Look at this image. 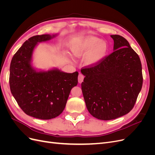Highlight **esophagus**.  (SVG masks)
I'll list each match as a JSON object with an SVG mask.
<instances>
[{"label": "esophagus", "instance_id": "1", "mask_svg": "<svg viewBox=\"0 0 155 155\" xmlns=\"http://www.w3.org/2000/svg\"><path fill=\"white\" fill-rule=\"evenodd\" d=\"M83 79H84V76L81 74H79V76H78V83H81L83 81Z\"/></svg>", "mask_w": 155, "mask_h": 155}]
</instances>
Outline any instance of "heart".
Listing matches in <instances>:
<instances>
[{"label": "heart", "mask_w": 155, "mask_h": 155, "mask_svg": "<svg viewBox=\"0 0 155 155\" xmlns=\"http://www.w3.org/2000/svg\"><path fill=\"white\" fill-rule=\"evenodd\" d=\"M108 45L97 37L88 35L74 39L70 45V50L76 58H85L87 66H93L105 57Z\"/></svg>", "instance_id": "1"}]
</instances>
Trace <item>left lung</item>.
I'll use <instances>...</instances> for the list:
<instances>
[{
    "label": "left lung",
    "instance_id": "8db88e82",
    "mask_svg": "<svg viewBox=\"0 0 155 155\" xmlns=\"http://www.w3.org/2000/svg\"><path fill=\"white\" fill-rule=\"evenodd\" d=\"M113 52L94 67L83 68L81 90L90 114L102 120H114L133 109L141 91L143 76L138 55L129 42L111 35Z\"/></svg>",
    "mask_w": 155,
    "mask_h": 155
}]
</instances>
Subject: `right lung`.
<instances>
[{
  "instance_id": "right-lung-1",
  "label": "right lung",
  "mask_w": 155,
  "mask_h": 155,
  "mask_svg": "<svg viewBox=\"0 0 155 155\" xmlns=\"http://www.w3.org/2000/svg\"><path fill=\"white\" fill-rule=\"evenodd\" d=\"M58 35H35L26 41L12 59L11 92L25 113L35 118L50 120L62 113L71 89L78 85V72L67 73L57 68H35L33 54L36 46Z\"/></svg>"
}]
</instances>
